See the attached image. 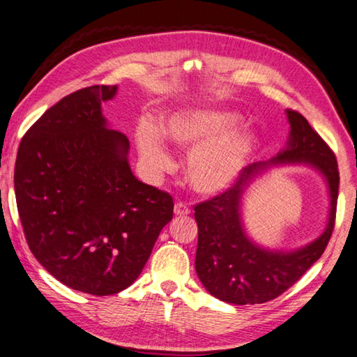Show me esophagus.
<instances>
[{"mask_svg": "<svg viewBox=\"0 0 357 357\" xmlns=\"http://www.w3.org/2000/svg\"><path fill=\"white\" fill-rule=\"evenodd\" d=\"M174 213H176V216H186L190 213V208L188 204L177 202L176 206H174Z\"/></svg>", "mask_w": 357, "mask_h": 357, "instance_id": "1", "label": "esophagus"}]
</instances>
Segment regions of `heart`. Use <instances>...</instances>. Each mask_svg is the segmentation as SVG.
<instances>
[{
    "mask_svg": "<svg viewBox=\"0 0 357 357\" xmlns=\"http://www.w3.org/2000/svg\"><path fill=\"white\" fill-rule=\"evenodd\" d=\"M241 116L221 109H197L172 115L162 127L163 136L183 150H192L185 165L188 183L202 195L227 190L244 171L256 149L255 137L238 133ZM142 159L153 169L169 165V154L159 132L144 127L136 135Z\"/></svg>",
    "mask_w": 357,
    "mask_h": 357,
    "instance_id": "heart-1",
    "label": "heart"
}]
</instances>
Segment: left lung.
<instances>
[{
	"mask_svg": "<svg viewBox=\"0 0 357 357\" xmlns=\"http://www.w3.org/2000/svg\"><path fill=\"white\" fill-rule=\"evenodd\" d=\"M291 124L288 146L266 162L251 163L222 194L195 204L198 279L213 297L230 304H260L274 300L301 279L324 253L335 229L339 171L335 153L307 119L286 110ZM282 162L309 164L324 174L331 194L326 230L314 243L294 252L268 250L247 236L240 218L245 189L257 174Z\"/></svg>",
	"mask_w": 357,
	"mask_h": 357,
	"instance_id": "obj_1",
	"label": "left lung"
}]
</instances>
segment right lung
Segmentation results:
<instances>
[{
  "instance_id": "1",
  "label": "right lung",
  "mask_w": 357,
  "mask_h": 357,
  "mask_svg": "<svg viewBox=\"0 0 357 357\" xmlns=\"http://www.w3.org/2000/svg\"><path fill=\"white\" fill-rule=\"evenodd\" d=\"M116 89L66 95L24 135L15 165L31 253L59 282L98 297L137 279L174 212L168 192L133 176L127 136L107 128L101 102Z\"/></svg>"
}]
</instances>
